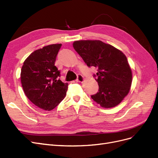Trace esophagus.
<instances>
[{
	"mask_svg": "<svg viewBox=\"0 0 158 158\" xmlns=\"http://www.w3.org/2000/svg\"><path fill=\"white\" fill-rule=\"evenodd\" d=\"M76 81H77V82H80V83L83 82V81H84L83 76L81 74H78L77 77V79H76Z\"/></svg>",
	"mask_w": 158,
	"mask_h": 158,
	"instance_id": "obj_1",
	"label": "esophagus"
}]
</instances>
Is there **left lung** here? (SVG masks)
<instances>
[{"mask_svg": "<svg viewBox=\"0 0 158 158\" xmlns=\"http://www.w3.org/2000/svg\"><path fill=\"white\" fill-rule=\"evenodd\" d=\"M73 48L89 67L97 68L99 89L91 95L96 103L105 108L118 105L129 93L132 72L125 55L113 46L101 40H77Z\"/></svg>", "mask_w": 158, "mask_h": 158, "instance_id": "obj_1", "label": "left lung"}]
</instances>
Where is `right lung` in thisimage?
I'll return each mask as SVG.
<instances>
[{"mask_svg": "<svg viewBox=\"0 0 158 158\" xmlns=\"http://www.w3.org/2000/svg\"><path fill=\"white\" fill-rule=\"evenodd\" d=\"M62 44L35 50L25 60L21 71L24 93L35 106L44 110L55 108L65 98L68 83L60 79L55 62Z\"/></svg>", "mask_w": 158, "mask_h": 158, "instance_id": "add662e5", "label": "right lung"}]
</instances>
